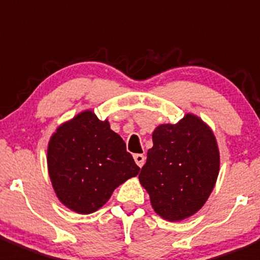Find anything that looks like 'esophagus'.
Here are the masks:
<instances>
[{
    "label": "esophagus",
    "mask_w": 260,
    "mask_h": 260,
    "mask_svg": "<svg viewBox=\"0 0 260 260\" xmlns=\"http://www.w3.org/2000/svg\"><path fill=\"white\" fill-rule=\"evenodd\" d=\"M133 157H135L136 164H137V165L140 166V168H142L143 164H145V160H146L145 155H143V153H136V155L133 156Z\"/></svg>",
    "instance_id": "esophagus-1"
}]
</instances>
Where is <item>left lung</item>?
<instances>
[{
	"label": "left lung",
	"instance_id": "8db88e82",
	"mask_svg": "<svg viewBox=\"0 0 260 260\" xmlns=\"http://www.w3.org/2000/svg\"><path fill=\"white\" fill-rule=\"evenodd\" d=\"M152 148L138 175L151 206L168 221L200 211L213 190L220 152L211 128L193 114L176 124H161L152 133Z\"/></svg>",
	"mask_w": 260,
	"mask_h": 260
}]
</instances>
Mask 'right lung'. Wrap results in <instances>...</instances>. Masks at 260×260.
I'll list each match as a JSON object with an SVG mask.
<instances>
[{
  "label": "right lung",
  "instance_id": "1",
  "mask_svg": "<svg viewBox=\"0 0 260 260\" xmlns=\"http://www.w3.org/2000/svg\"><path fill=\"white\" fill-rule=\"evenodd\" d=\"M47 161L57 197L82 215L103 207L117 186L140 173L124 141L91 110L57 128L48 145Z\"/></svg>",
  "mask_w": 260,
  "mask_h": 260
}]
</instances>
